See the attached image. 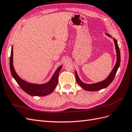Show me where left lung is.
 I'll list each match as a JSON object with an SVG mask.
<instances>
[{
    "mask_svg": "<svg viewBox=\"0 0 132 132\" xmlns=\"http://www.w3.org/2000/svg\"><path fill=\"white\" fill-rule=\"evenodd\" d=\"M105 35L108 36L110 37H111V36L109 35V34H105ZM114 42L115 43V46H116V52H117V62L116 63V65L114 67L113 69L111 71V72L109 74V75L108 76L106 79L102 81L95 83V84H87L84 83L82 81L80 80L79 77L77 75L76 71H75V76H76V80L77 84L82 87L83 89L86 91H90V92H94V91H97L100 90L101 89H103L105 88V87H108L109 86L110 83L113 81V80L114 78L115 75H116V73L117 72V70L119 68L120 63V50L119 48V47H118L117 40L113 38Z\"/></svg>",
    "mask_w": 132,
    "mask_h": 132,
    "instance_id": "left-lung-1",
    "label": "left lung"
}]
</instances>
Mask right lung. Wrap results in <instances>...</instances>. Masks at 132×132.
I'll return each instance as SVG.
<instances>
[{"label": "right lung", "instance_id": "right-lung-1", "mask_svg": "<svg viewBox=\"0 0 132 132\" xmlns=\"http://www.w3.org/2000/svg\"><path fill=\"white\" fill-rule=\"evenodd\" d=\"M13 52L12 46L11 48V57H10V70H11V72L13 78L15 80L16 82L18 83V85L24 92L31 96H45L49 95L53 92L57 85V83H58L59 72L62 68V66H60L56 70L51 79L48 82L43 84H31L22 80L16 73L14 69V66H13Z\"/></svg>", "mask_w": 132, "mask_h": 132}]
</instances>
